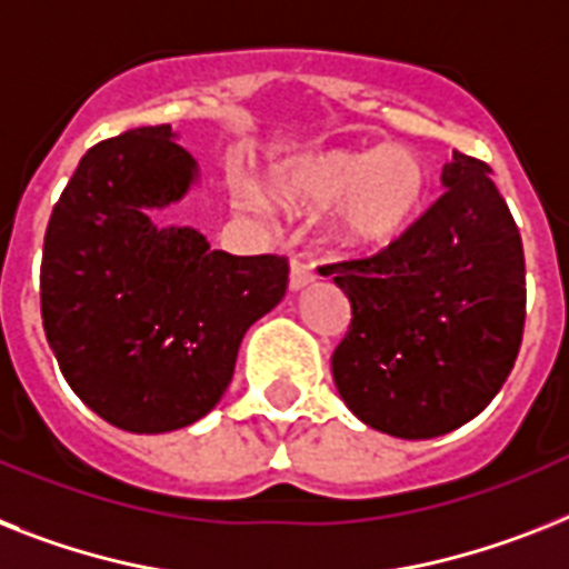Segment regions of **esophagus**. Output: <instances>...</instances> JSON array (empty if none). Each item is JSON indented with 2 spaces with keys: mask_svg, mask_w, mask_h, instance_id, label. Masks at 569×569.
Instances as JSON below:
<instances>
[{
  "mask_svg": "<svg viewBox=\"0 0 569 569\" xmlns=\"http://www.w3.org/2000/svg\"><path fill=\"white\" fill-rule=\"evenodd\" d=\"M311 281H313V267L305 264L302 258H293V261H290V288L299 290L305 288V284H311Z\"/></svg>",
  "mask_w": 569,
  "mask_h": 569,
  "instance_id": "esophagus-1",
  "label": "esophagus"
}]
</instances>
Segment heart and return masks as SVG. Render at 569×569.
Masks as SVG:
<instances>
[{"label":"heart","mask_w":569,"mask_h":569,"mask_svg":"<svg viewBox=\"0 0 569 569\" xmlns=\"http://www.w3.org/2000/svg\"><path fill=\"white\" fill-rule=\"evenodd\" d=\"M279 194L293 206L337 203L335 234L351 250H380L419 220L427 200L425 162L410 148L322 150L296 159L279 177ZM247 203H258L250 189Z\"/></svg>","instance_id":"obj_1"}]
</instances>
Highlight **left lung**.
I'll return each instance as SVG.
<instances>
[{
    "mask_svg": "<svg viewBox=\"0 0 569 569\" xmlns=\"http://www.w3.org/2000/svg\"><path fill=\"white\" fill-rule=\"evenodd\" d=\"M445 194L372 258L326 264L351 326L331 355L337 392L363 425L433 439L480 416L518 360L527 264L491 168L453 150Z\"/></svg>",
    "mask_w": 569,
    "mask_h": 569,
    "instance_id": "1",
    "label": "left lung"
}]
</instances>
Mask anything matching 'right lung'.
<instances>
[{"mask_svg": "<svg viewBox=\"0 0 569 569\" xmlns=\"http://www.w3.org/2000/svg\"><path fill=\"white\" fill-rule=\"evenodd\" d=\"M194 180L171 124L136 127L87 150L46 227V340L74 396L130 433L203 419L247 328L288 290L284 256H229L197 229L159 227Z\"/></svg>", "mask_w": 569, "mask_h": 569, "instance_id": "right-lung-1", "label": "right lung"}]
</instances>
